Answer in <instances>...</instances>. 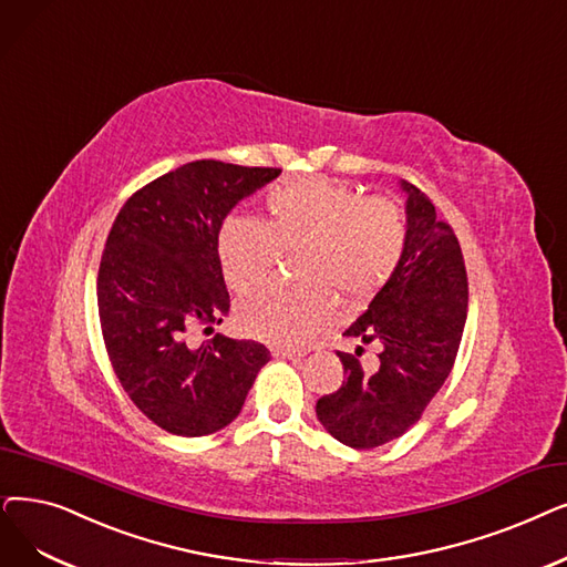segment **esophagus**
I'll return each mask as SVG.
<instances>
[{"instance_id": "34e87169", "label": "esophagus", "mask_w": 567, "mask_h": 567, "mask_svg": "<svg viewBox=\"0 0 567 567\" xmlns=\"http://www.w3.org/2000/svg\"><path fill=\"white\" fill-rule=\"evenodd\" d=\"M274 357L276 359H299V357H303L301 352H297V350H282V348H276L274 350Z\"/></svg>"}]
</instances>
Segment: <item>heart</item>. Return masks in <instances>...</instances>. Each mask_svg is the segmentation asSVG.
I'll return each mask as SVG.
<instances>
[{
  "mask_svg": "<svg viewBox=\"0 0 567 567\" xmlns=\"http://www.w3.org/2000/svg\"><path fill=\"white\" fill-rule=\"evenodd\" d=\"M266 225L229 215L217 231V259L227 285L248 291L299 252L301 285H266L238 303L245 333L282 348H303L336 319L331 291L365 301L396 274L408 245L405 217L382 196L329 178H297L266 194Z\"/></svg>",
  "mask_w": 567,
  "mask_h": 567,
  "instance_id": "obj_1",
  "label": "heart"
}]
</instances>
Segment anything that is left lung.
I'll list each match as a JSON object with an SVG mask.
<instances>
[{"mask_svg": "<svg viewBox=\"0 0 567 567\" xmlns=\"http://www.w3.org/2000/svg\"><path fill=\"white\" fill-rule=\"evenodd\" d=\"M408 194L405 255L393 278L342 336L380 340L375 371L357 354L338 352L344 380L317 401V420L342 445L373 450L401 437L445 384L467 315V276L456 234L442 223L424 192Z\"/></svg>", "mask_w": 567, "mask_h": 567, "instance_id": "1", "label": "left lung"}]
</instances>
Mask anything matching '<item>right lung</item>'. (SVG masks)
<instances>
[{"instance_id":"1","label":"right lung","mask_w":567,"mask_h":567,"mask_svg":"<svg viewBox=\"0 0 567 567\" xmlns=\"http://www.w3.org/2000/svg\"><path fill=\"white\" fill-rule=\"evenodd\" d=\"M280 168L199 159L132 194L111 227L96 278L113 371L159 429L199 437L231 424L270 352L215 333L229 312L217 231L231 208Z\"/></svg>"}]
</instances>
